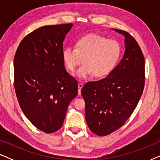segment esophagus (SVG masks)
I'll return each instance as SVG.
<instances>
[{
  "label": "esophagus",
  "instance_id": "obj_1",
  "mask_svg": "<svg viewBox=\"0 0 160 160\" xmlns=\"http://www.w3.org/2000/svg\"><path fill=\"white\" fill-rule=\"evenodd\" d=\"M78 95H81V91H82V88L83 87V84H82V83H78Z\"/></svg>",
  "mask_w": 160,
  "mask_h": 160
}]
</instances>
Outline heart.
Returning a JSON list of instances; mask_svg holds the SVG:
<instances>
[{"mask_svg":"<svg viewBox=\"0 0 160 160\" xmlns=\"http://www.w3.org/2000/svg\"><path fill=\"white\" fill-rule=\"evenodd\" d=\"M62 55L65 67L71 72L82 61L84 62L76 72L78 78H84L92 74L95 77L102 78L114 68L121 55V47L113 39L89 34L78 39L75 49L65 48Z\"/></svg>","mask_w":160,"mask_h":160,"instance_id":"heart-1","label":"heart"}]
</instances>
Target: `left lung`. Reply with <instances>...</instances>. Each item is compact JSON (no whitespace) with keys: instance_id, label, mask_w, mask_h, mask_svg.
<instances>
[{"instance_id":"left-lung-1","label":"left lung","mask_w":160,"mask_h":160,"mask_svg":"<svg viewBox=\"0 0 160 160\" xmlns=\"http://www.w3.org/2000/svg\"><path fill=\"white\" fill-rule=\"evenodd\" d=\"M114 30L125 38L123 58L106 78L87 82L82 89L87 124L99 136L123 125L136 108L145 84V61L139 45L128 32Z\"/></svg>"}]
</instances>
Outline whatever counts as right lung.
I'll return each instance as SVG.
<instances>
[{"instance_id": "1", "label": "right lung", "mask_w": 160, "mask_h": 160, "mask_svg": "<svg viewBox=\"0 0 160 160\" xmlns=\"http://www.w3.org/2000/svg\"><path fill=\"white\" fill-rule=\"evenodd\" d=\"M73 24L43 26L24 38L14 60V88L22 111L43 132L60 130L78 82L62 60V43Z\"/></svg>"}]
</instances>
